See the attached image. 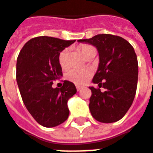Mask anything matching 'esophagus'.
I'll return each mask as SVG.
<instances>
[{"label":"esophagus","mask_w":153,"mask_h":153,"mask_svg":"<svg viewBox=\"0 0 153 153\" xmlns=\"http://www.w3.org/2000/svg\"><path fill=\"white\" fill-rule=\"evenodd\" d=\"M76 90H77V91H81V89H83V87H81V86L76 85Z\"/></svg>","instance_id":"esophagus-1"}]
</instances>
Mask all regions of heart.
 <instances>
[{
    "label": "heart",
    "mask_w": 153,
    "mask_h": 153,
    "mask_svg": "<svg viewBox=\"0 0 153 153\" xmlns=\"http://www.w3.org/2000/svg\"><path fill=\"white\" fill-rule=\"evenodd\" d=\"M81 52L85 57L89 56L92 52L96 51V49L91 45H83L81 48ZM59 64L62 68H65L68 66V51L64 50L59 55ZM92 72L87 68H72L67 72L66 77L68 81H72L77 85H82L85 84L89 77L91 76Z\"/></svg>",
    "instance_id": "1"
}]
</instances>
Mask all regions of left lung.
<instances>
[{
    "instance_id": "obj_1",
    "label": "left lung",
    "mask_w": 153,
    "mask_h": 153,
    "mask_svg": "<svg viewBox=\"0 0 153 153\" xmlns=\"http://www.w3.org/2000/svg\"><path fill=\"white\" fill-rule=\"evenodd\" d=\"M78 42L96 47L99 65L93 82L106 89L89 87V111L101 123L119 121L126 114L135 98L138 81V61L134 48L123 38L109 34L95 35Z\"/></svg>"
}]
</instances>
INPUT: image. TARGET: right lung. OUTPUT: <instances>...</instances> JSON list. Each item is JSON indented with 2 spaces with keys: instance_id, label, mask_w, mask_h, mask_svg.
I'll list each match as a JSON object with an SVG mask.
<instances>
[{
  "instance_id": "1",
  "label": "right lung",
  "mask_w": 153,
  "mask_h": 153,
  "mask_svg": "<svg viewBox=\"0 0 153 153\" xmlns=\"http://www.w3.org/2000/svg\"><path fill=\"white\" fill-rule=\"evenodd\" d=\"M75 40L39 36L29 40L17 59L16 79L27 111L38 123L53 127L69 115L67 102L76 93L72 82L64 81L61 88H52L62 75L59 55Z\"/></svg>"
}]
</instances>
